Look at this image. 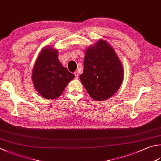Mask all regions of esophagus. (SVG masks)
Masks as SVG:
<instances>
[{"label": "esophagus", "mask_w": 161, "mask_h": 161, "mask_svg": "<svg viewBox=\"0 0 161 161\" xmlns=\"http://www.w3.org/2000/svg\"><path fill=\"white\" fill-rule=\"evenodd\" d=\"M74 75H75V79H78V72H74Z\"/></svg>", "instance_id": "obj_1"}]
</instances>
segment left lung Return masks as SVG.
I'll use <instances>...</instances> for the list:
<instances>
[{
  "mask_svg": "<svg viewBox=\"0 0 161 161\" xmlns=\"http://www.w3.org/2000/svg\"><path fill=\"white\" fill-rule=\"evenodd\" d=\"M82 84L95 100L103 101L114 95L123 80V68L113 47L99 40L87 49L83 62Z\"/></svg>",
  "mask_w": 161,
  "mask_h": 161,
  "instance_id": "obj_1",
  "label": "left lung"
}]
</instances>
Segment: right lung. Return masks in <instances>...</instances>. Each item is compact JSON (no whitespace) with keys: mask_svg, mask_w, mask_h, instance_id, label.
Masks as SVG:
<instances>
[{"mask_svg":"<svg viewBox=\"0 0 161 161\" xmlns=\"http://www.w3.org/2000/svg\"><path fill=\"white\" fill-rule=\"evenodd\" d=\"M57 50L43 48L39 54L32 73L35 88L46 99H55L62 95L74 74L64 67L57 58Z\"/></svg>","mask_w":161,"mask_h":161,"instance_id":"add662e5","label":"right lung"}]
</instances>
